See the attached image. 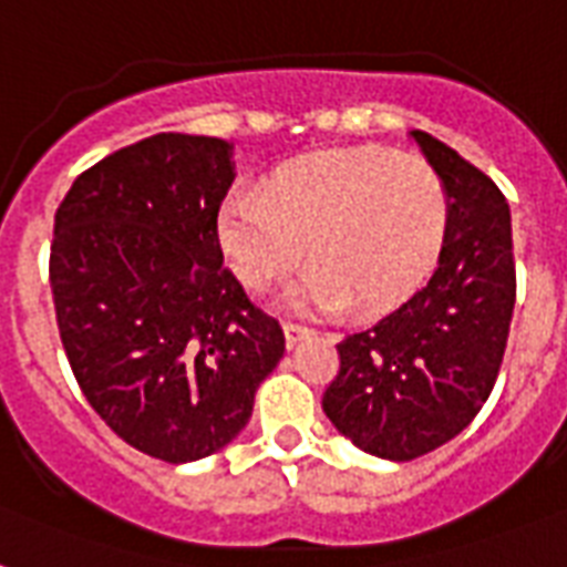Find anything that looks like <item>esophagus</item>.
<instances>
[{
    "label": "esophagus",
    "instance_id": "obj_1",
    "mask_svg": "<svg viewBox=\"0 0 567 567\" xmlns=\"http://www.w3.org/2000/svg\"><path fill=\"white\" fill-rule=\"evenodd\" d=\"M282 329H285V341H288V347L300 344L302 338L311 336L309 327H302V323H293V320H285Z\"/></svg>",
    "mask_w": 567,
    "mask_h": 567
}]
</instances>
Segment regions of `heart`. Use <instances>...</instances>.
Listing matches in <instances>:
<instances>
[{
    "mask_svg": "<svg viewBox=\"0 0 567 567\" xmlns=\"http://www.w3.org/2000/svg\"><path fill=\"white\" fill-rule=\"evenodd\" d=\"M450 223L444 179L426 158L379 146L285 164L265 194L235 190L217 212V244L249 291L279 282L306 256L291 291L302 309H394L426 282Z\"/></svg>",
    "mask_w": 567,
    "mask_h": 567,
    "instance_id": "b5f03b06",
    "label": "heart"
}]
</instances>
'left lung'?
I'll return each mask as SVG.
<instances>
[{"label": "left lung", "instance_id": "left-lung-1", "mask_svg": "<svg viewBox=\"0 0 567 567\" xmlns=\"http://www.w3.org/2000/svg\"><path fill=\"white\" fill-rule=\"evenodd\" d=\"M450 196L447 238L430 282L338 344L341 368L323 412L355 447L409 462L456 439L492 394L512 309L509 203L483 171L426 132H412Z\"/></svg>", "mask_w": 567, "mask_h": 567}]
</instances>
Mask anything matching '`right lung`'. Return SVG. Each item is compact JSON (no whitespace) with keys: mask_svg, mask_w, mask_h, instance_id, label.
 <instances>
[{"mask_svg":"<svg viewBox=\"0 0 567 567\" xmlns=\"http://www.w3.org/2000/svg\"><path fill=\"white\" fill-rule=\"evenodd\" d=\"M231 179L226 141L162 132L93 164L55 212L49 282L75 382L120 439L171 465L226 447L285 353L279 320L223 267Z\"/></svg>","mask_w":567,"mask_h":567,"instance_id":"1","label":"right lung"}]
</instances>
